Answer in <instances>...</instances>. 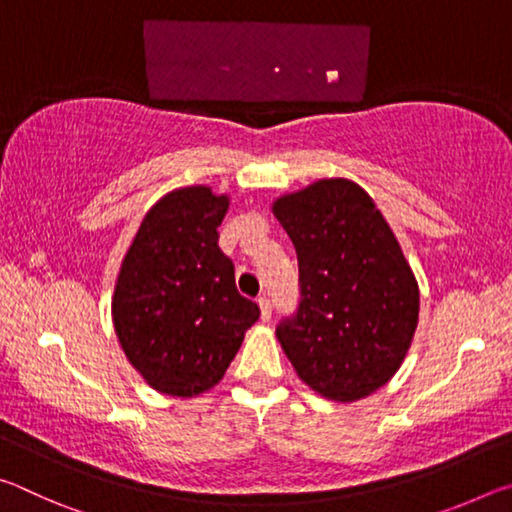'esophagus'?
Wrapping results in <instances>:
<instances>
[{
    "label": "esophagus",
    "instance_id": "obj_1",
    "mask_svg": "<svg viewBox=\"0 0 512 512\" xmlns=\"http://www.w3.org/2000/svg\"><path fill=\"white\" fill-rule=\"evenodd\" d=\"M257 305H259V311H262V320L271 318V311H273L271 300H268L266 296H262V298H257Z\"/></svg>",
    "mask_w": 512,
    "mask_h": 512
}]
</instances>
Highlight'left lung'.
Wrapping results in <instances>:
<instances>
[{
	"instance_id": "1",
	"label": "left lung",
	"mask_w": 512,
	"mask_h": 512,
	"mask_svg": "<svg viewBox=\"0 0 512 512\" xmlns=\"http://www.w3.org/2000/svg\"><path fill=\"white\" fill-rule=\"evenodd\" d=\"M296 246L300 305L275 334L298 377L334 402H357L400 370L420 314L402 246L366 189L323 178L273 201Z\"/></svg>"
}]
</instances>
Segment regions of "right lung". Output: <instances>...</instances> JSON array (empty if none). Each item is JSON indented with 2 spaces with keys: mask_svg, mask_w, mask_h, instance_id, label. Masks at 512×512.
Returning <instances> with one entry per match:
<instances>
[{
  "mask_svg": "<svg viewBox=\"0 0 512 512\" xmlns=\"http://www.w3.org/2000/svg\"><path fill=\"white\" fill-rule=\"evenodd\" d=\"M228 194L192 185L164 194L140 223L112 293L121 350L146 384L196 397L223 379L259 307L235 287L219 248Z\"/></svg>",
  "mask_w": 512,
  "mask_h": 512,
  "instance_id": "obj_1",
  "label": "right lung"
}]
</instances>
